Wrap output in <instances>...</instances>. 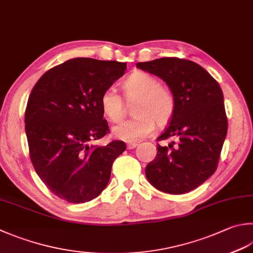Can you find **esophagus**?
<instances>
[{"label": "esophagus", "mask_w": 253, "mask_h": 253, "mask_svg": "<svg viewBox=\"0 0 253 253\" xmlns=\"http://www.w3.org/2000/svg\"><path fill=\"white\" fill-rule=\"evenodd\" d=\"M137 146V144L136 143H128V144L126 145V147H127V150H133V149H135V147Z\"/></svg>", "instance_id": "esophagus-1"}]
</instances>
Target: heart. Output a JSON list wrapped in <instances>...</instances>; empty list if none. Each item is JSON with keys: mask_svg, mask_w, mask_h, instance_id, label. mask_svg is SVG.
Instances as JSON below:
<instances>
[{"mask_svg": "<svg viewBox=\"0 0 253 253\" xmlns=\"http://www.w3.org/2000/svg\"><path fill=\"white\" fill-rule=\"evenodd\" d=\"M127 103H134L135 118L119 123L112 127V134L119 140L136 142L153 132L155 123L165 126L171 120L176 109V99L171 89L155 76L144 71H135L122 84ZM103 113L109 120L119 122L126 114V103L114 88L104 90L100 98Z\"/></svg>", "mask_w": 253, "mask_h": 253, "instance_id": "heart-1", "label": "heart"}]
</instances>
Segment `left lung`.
Wrapping results in <instances>:
<instances>
[{"label": "left lung", "mask_w": 253, "mask_h": 253, "mask_svg": "<svg viewBox=\"0 0 253 253\" xmlns=\"http://www.w3.org/2000/svg\"><path fill=\"white\" fill-rule=\"evenodd\" d=\"M136 67L153 74L174 92L176 109L157 140V154L145 169L149 182L161 192L179 195L198 187L215 173L228 121L219 84L202 66L177 57H164Z\"/></svg>", "instance_id": "1"}]
</instances>
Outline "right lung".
Segmentation results:
<instances>
[{
  "label": "right lung",
  "mask_w": 253,
  "mask_h": 253,
  "mask_svg": "<svg viewBox=\"0 0 253 253\" xmlns=\"http://www.w3.org/2000/svg\"><path fill=\"white\" fill-rule=\"evenodd\" d=\"M126 63L74 58L49 69L33 88L25 132L36 173L68 203L92 201L106 188L126 143L93 145L109 133L100 98L125 75Z\"/></svg>",
  "instance_id": "add662e5"
}]
</instances>
